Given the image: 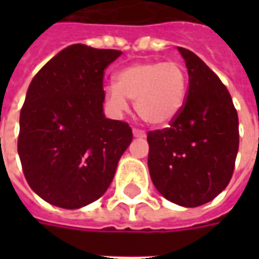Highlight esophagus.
<instances>
[{
  "instance_id": "1",
  "label": "esophagus",
  "mask_w": 259,
  "mask_h": 259,
  "mask_svg": "<svg viewBox=\"0 0 259 259\" xmlns=\"http://www.w3.org/2000/svg\"><path fill=\"white\" fill-rule=\"evenodd\" d=\"M133 136L137 139H144L146 137V132L140 129H133Z\"/></svg>"
}]
</instances>
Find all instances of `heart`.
Wrapping results in <instances>:
<instances>
[{
    "mask_svg": "<svg viewBox=\"0 0 259 259\" xmlns=\"http://www.w3.org/2000/svg\"><path fill=\"white\" fill-rule=\"evenodd\" d=\"M189 90V74L178 61L139 62L122 69L115 85L105 89V101L111 111H127L126 100L135 101L136 112L146 123L166 126L182 112Z\"/></svg>",
    "mask_w": 259,
    "mask_h": 259,
    "instance_id": "heart-1",
    "label": "heart"
}]
</instances>
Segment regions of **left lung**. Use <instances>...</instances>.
<instances>
[{"label":"left lung","instance_id":"8db88e82","mask_svg":"<svg viewBox=\"0 0 259 259\" xmlns=\"http://www.w3.org/2000/svg\"><path fill=\"white\" fill-rule=\"evenodd\" d=\"M178 50L189 72L187 98L169 127L148 132V169L166 200L193 208L213 200L232 179L239 116L217 74L194 53Z\"/></svg>","mask_w":259,"mask_h":259}]
</instances>
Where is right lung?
<instances>
[{"mask_svg":"<svg viewBox=\"0 0 259 259\" xmlns=\"http://www.w3.org/2000/svg\"><path fill=\"white\" fill-rule=\"evenodd\" d=\"M120 54L69 46L27 89L18 152L31 190L53 205L76 209L98 200L132 143L129 123L102 112L104 70Z\"/></svg>","mask_w":259,"mask_h":259,"instance_id":"right-lung-1","label":"right lung"}]
</instances>
